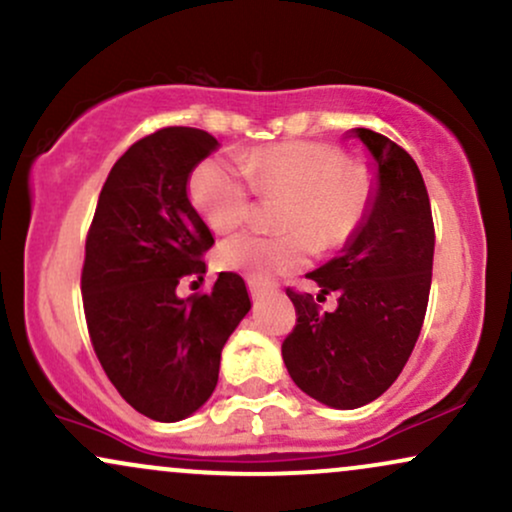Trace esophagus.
<instances>
[{"instance_id": "34e87169", "label": "esophagus", "mask_w": 512, "mask_h": 512, "mask_svg": "<svg viewBox=\"0 0 512 512\" xmlns=\"http://www.w3.org/2000/svg\"><path fill=\"white\" fill-rule=\"evenodd\" d=\"M248 286H250V295H252V300H260L262 295H264V286H262V283H257L255 279H250V281H248Z\"/></svg>"}]
</instances>
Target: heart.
I'll use <instances>...</instances> for the list:
<instances>
[{
	"mask_svg": "<svg viewBox=\"0 0 512 512\" xmlns=\"http://www.w3.org/2000/svg\"><path fill=\"white\" fill-rule=\"evenodd\" d=\"M343 152L324 143H279L243 157V171L224 159L197 164L188 183L190 200L214 231H229L248 219L252 188L260 195H288L283 236L233 233L219 245L217 260L229 272L269 281L300 269L312 250L346 245L365 224L374 178L365 166L343 164Z\"/></svg>",
	"mask_w": 512,
	"mask_h": 512,
	"instance_id": "heart-1",
	"label": "heart"
}]
</instances>
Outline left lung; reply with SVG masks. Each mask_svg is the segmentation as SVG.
<instances>
[{
    "mask_svg": "<svg viewBox=\"0 0 512 512\" xmlns=\"http://www.w3.org/2000/svg\"><path fill=\"white\" fill-rule=\"evenodd\" d=\"M372 155L374 197L365 224L341 255L310 272L338 307L322 312L310 293L288 288L298 324L281 346L300 391L336 410L379 398L415 348L432 288L434 221L422 174L386 135L353 128Z\"/></svg>",
    "mask_w": 512,
    "mask_h": 512,
    "instance_id": "obj_1",
    "label": "left lung"
}]
</instances>
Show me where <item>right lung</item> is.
Listing matches in <instances>:
<instances>
[{
  "label": "right lung",
  "mask_w": 512,
  "mask_h": 512,
  "mask_svg": "<svg viewBox=\"0 0 512 512\" xmlns=\"http://www.w3.org/2000/svg\"><path fill=\"white\" fill-rule=\"evenodd\" d=\"M219 143L171 126L128 147L97 200L80 276L92 348L128 405L157 422L186 420L217 389L229 336L250 312L245 281L221 272L212 291L178 298L207 272L214 238L190 205L195 166Z\"/></svg>",
  "instance_id": "right-lung-1"
}]
</instances>
